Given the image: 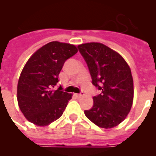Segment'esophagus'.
Instances as JSON below:
<instances>
[{"label":"esophagus","instance_id":"1","mask_svg":"<svg viewBox=\"0 0 156 156\" xmlns=\"http://www.w3.org/2000/svg\"><path fill=\"white\" fill-rule=\"evenodd\" d=\"M83 95V93H80V94H75V96L76 98H81Z\"/></svg>","mask_w":156,"mask_h":156}]
</instances>
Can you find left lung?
Masks as SVG:
<instances>
[{
    "label": "left lung",
    "mask_w": 156,
    "mask_h": 156,
    "mask_svg": "<svg viewBox=\"0 0 156 156\" xmlns=\"http://www.w3.org/2000/svg\"><path fill=\"white\" fill-rule=\"evenodd\" d=\"M78 48L87 64L92 83L101 90L85 115L99 127H115L126 119L133 105V80L129 65L101 43L82 44Z\"/></svg>",
    "instance_id": "1"
}]
</instances>
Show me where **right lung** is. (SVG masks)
Segmentation results:
<instances>
[{
	"instance_id": "obj_1",
	"label": "right lung",
	"mask_w": 156,
	"mask_h": 156,
	"mask_svg": "<svg viewBox=\"0 0 156 156\" xmlns=\"http://www.w3.org/2000/svg\"><path fill=\"white\" fill-rule=\"evenodd\" d=\"M74 44L52 41L32 55L23 67L17 86L19 107L30 122L48 126L63 114L72 94L53 90L66 60L77 53Z\"/></svg>"
}]
</instances>
